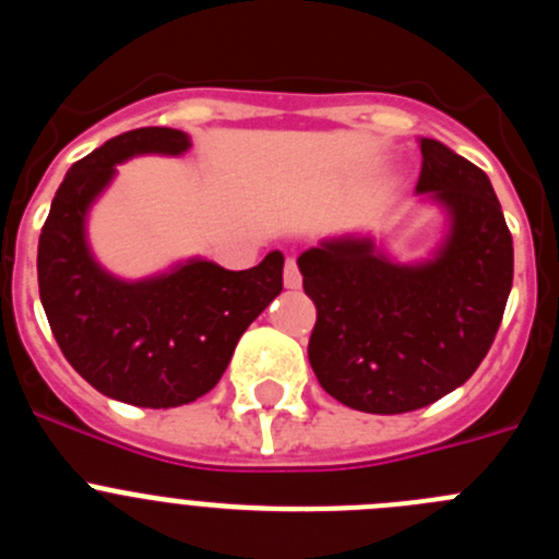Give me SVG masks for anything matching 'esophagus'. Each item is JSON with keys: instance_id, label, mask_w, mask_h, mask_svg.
Returning <instances> with one entry per match:
<instances>
[{"instance_id": "obj_1", "label": "esophagus", "mask_w": 559, "mask_h": 559, "mask_svg": "<svg viewBox=\"0 0 559 559\" xmlns=\"http://www.w3.org/2000/svg\"><path fill=\"white\" fill-rule=\"evenodd\" d=\"M283 283L288 290H296L299 285H302V274H299V265H296V260H288V263H285Z\"/></svg>"}]
</instances>
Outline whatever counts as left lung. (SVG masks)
<instances>
[{"label":"left lung","instance_id":"obj_1","mask_svg":"<svg viewBox=\"0 0 559 559\" xmlns=\"http://www.w3.org/2000/svg\"><path fill=\"white\" fill-rule=\"evenodd\" d=\"M419 151L417 195L448 221L428 257L400 263L353 231L296 260L316 305L310 367L355 412H417L462 386L510 299L512 235L487 173L437 140Z\"/></svg>","mask_w":559,"mask_h":559}]
</instances>
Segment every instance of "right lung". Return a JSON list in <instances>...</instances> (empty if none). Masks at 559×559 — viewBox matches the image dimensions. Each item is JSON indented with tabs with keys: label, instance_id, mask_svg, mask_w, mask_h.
Segmentation results:
<instances>
[{
	"label": "right lung",
	"instance_id": "1",
	"mask_svg": "<svg viewBox=\"0 0 559 559\" xmlns=\"http://www.w3.org/2000/svg\"><path fill=\"white\" fill-rule=\"evenodd\" d=\"M190 136L136 128L69 167L38 237V294L58 347L100 394L140 408L199 400L229 367L237 341L283 290V251L229 271L190 257L145 280H122L88 246V212L133 156H181Z\"/></svg>",
	"mask_w": 559,
	"mask_h": 559
}]
</instances>
